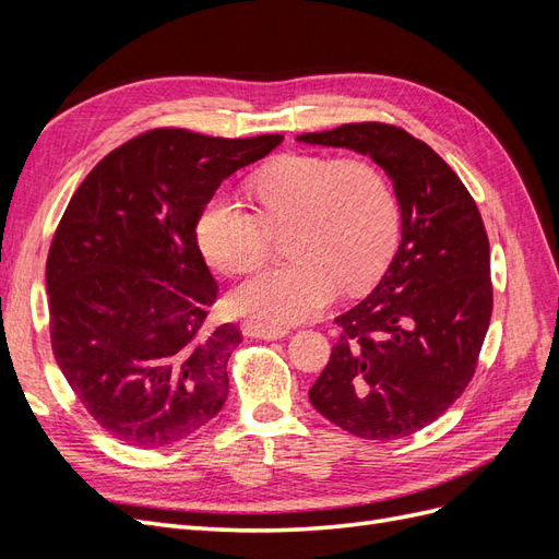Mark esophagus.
<instances>
[{"label":"esophagus","instance_id":"obj_1","mask_svg":"<svg viewBox=\"0 0 559 559\" xmlns=\"http://www.w3.org/2000/svg\"><path fill=\"white\" fill-rule=\"evenodd\" d=\"M242 333L249 335V337H263V341H277V337H284L286 329H275V326H265L261 324V321H253V319H247L242 324Z\"/></svg>","mask_w":559,"mask_h":559}]
</instances>
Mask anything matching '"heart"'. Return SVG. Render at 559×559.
Listing matches in <instances>:
<instances>
[{"mask_svg": "<svg viewBox=\"0 0 559 559\" xmlns=\"http://www.w3.org/2000/svg\"><path fill=\"white\" fill-rule=\"evenodd\" d=\"M259 210L226 191L198 216V242L224 275L259 270L275 235L294 259L247 280L230 306L265 326L310 319L343 292L373 284L396 249L399 202L382 167L366 158L286 154L251 179Z\"/></svg>", "mask_w": 559, "mask_h": 559, "instance_id": "heart-1", "label": "heart"}]
</instances>
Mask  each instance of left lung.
Segmentation results:
<instances>
[{"label": "left lung", "mask_w": 559, "mask_h": 559, "mask_svg": "<svg viewBox=\"0 0 559 559\" xmlns=\"http://www.w3.org/2000/svg\"><path fill=\"white\" fill-rule=\"evenodd\" d=\"M368 154L392 177L401 245L380 284L341 326L310 401L335 427L394 441L429 427L464 394L492 319L489 240L452 167L399 126L364 121L298 134Z\"/></svg>", "instance_id": "1"}]
</instances>
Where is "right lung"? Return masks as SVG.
Returning <instances> with one entry per match:
<instances>
[{
	"mask_svg": "<svg viewBox=\"0 0 559 559\" xmlns=\"http://www.w3.org/2000/svg\"><path fill=\"white\" fill-rule=\"evenodd\" d=\"M282 140L154 128L114 148L74 191L46 259L50 347L116 441L173 445L224 408L242 333L207 324L218 284L195 226L222 181Z\"/></svg>",
	"mask_w": 559,
	"mask_h": 559,
	"instance_id": "1",
	"label": "right lung"
}]
</instances>
